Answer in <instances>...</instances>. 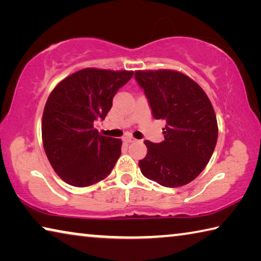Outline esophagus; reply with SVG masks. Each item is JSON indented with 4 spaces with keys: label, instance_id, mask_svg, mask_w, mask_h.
<instances>
[{
    "label": "esophagus",
    "instance_id": "esophagus-1",
    "mask_svg": "<svg viewBox=\"0 0 261 261\" xmlns=\"http://www.w3.org/2000/svg\"><path fill=\"white\" fill-rule=\"evenodd\" d=\"M135 140L136 139L131 135H126L123 137V141H124V143H132V141H135Z\"/></svg>",
    "mask_w": 261,
    "mask_h": 261
}]
</instances>
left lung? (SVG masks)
Segmentation results:
<instances>
[{"mask_svg": "<svg viewBox=\"0 0 261 261\" xmlns=\"http://www.w3.org/2000/svg\"><path fill=\"white\" fill-rule=\"evenodd\" d=\"M155 120H165V140H145L139 161L145 177L162 187L191 182L208 163L218 140V122L208 96L198 84L175 70L136 71Z\"/></svg>", "mask_w": 261, "mask_h": 261, "instance_id": "left-lung-1", "label": "left lung"}]
</instances>
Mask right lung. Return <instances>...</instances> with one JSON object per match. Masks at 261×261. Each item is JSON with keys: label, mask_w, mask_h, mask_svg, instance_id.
Wrapping results in <instances>:
<instances>
[{"label": "right lung", "mask_w": 261, "mask_h": 261, "mask_svg": "<svg viewBox=\"0 0 261 261\" xmlns=\"http://www.w3.org/2000/svg\"><path fill=\"white\" fill-rule=\"evenodd\" d=\"M134 71L86 68L64 78L51 91L42 115V143L53 169L72 187L98 183L112 173L122 140L99 135L118 88Z\"/></svg>", "instance_id": "add662e5"}]
</instances>
